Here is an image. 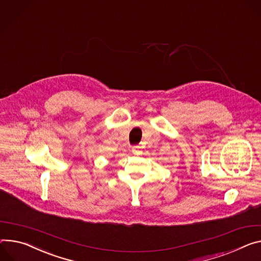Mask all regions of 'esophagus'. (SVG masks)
Returning a JSON list of instances; mask_svg holds the SVG:
<instances>
[{"label": "esophagus", "instance_id": "1", "mask_svg": "<svg viewBox=\"0 0 261 261\" xmlns=\"http://www.w3.org/2000/svg\"><path fill=\"white\" fill-rule=\"evenodd\" d=\"M137 148H138V147H134V149H133V153H134V154H138V153H139V151L136 150Z\"/></svg>", "mask_w": 261, "mask_h": 261}]
</instances>
